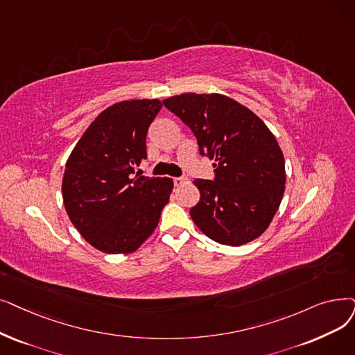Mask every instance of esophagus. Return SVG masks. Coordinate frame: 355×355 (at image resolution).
<instances>
[{"mask_svg": "<svg viewBox=\"0 0 355 355\" xmlns=\"http://www.w3.org/2000/svg\"><path fill=\"white\" fill-rule=\"evenodd\" d=\"M184 182H187L186 177H174V184H175V186H182Z\"/></svg>", "mask_w": 355, "mask_h": 355, "instance_id": "34e87169", "label": "esophagus"}]
</instances>
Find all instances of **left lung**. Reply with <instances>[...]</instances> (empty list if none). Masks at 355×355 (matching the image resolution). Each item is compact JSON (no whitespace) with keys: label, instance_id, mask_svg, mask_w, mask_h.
Segmentation results:
<instances>
[{"label":"left lung","instance_id":"obj_1","mask_svg":"<svg viewBox=\"0 0 355 355\" xmlns=\"http://www.w3.org/2000/svg\"><path fill=\"white\" fill-rule=\"evenodd\" d=\"M194 133L200 155L214 159L213 180H194L190 209L202 232L239 246L266 232L284 194V157L266 123L222 94L174 96L162 101Z\"/></svg>","mask_w":355,"mask_h":355}]
</instances>
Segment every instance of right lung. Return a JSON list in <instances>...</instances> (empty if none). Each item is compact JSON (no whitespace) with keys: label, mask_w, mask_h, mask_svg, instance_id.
<instances>
[{"label":"right lung","mask_w":355,"mask_h":355,"mask_svg":"<svg viewBox=\"0 0 355 355\" xmlns=\"http://www.w3.org/2000/svg\"><path fill=\"white\" fill-rule=\"evenodd\" d=\"M159 100L120 101L101 112L72 149L62 196L73 226L107 254L136 251L158 226L171 178L136 173L146 158V133Z\"/></svg>","instance_id":"right-lung-1"}]
</instances>
